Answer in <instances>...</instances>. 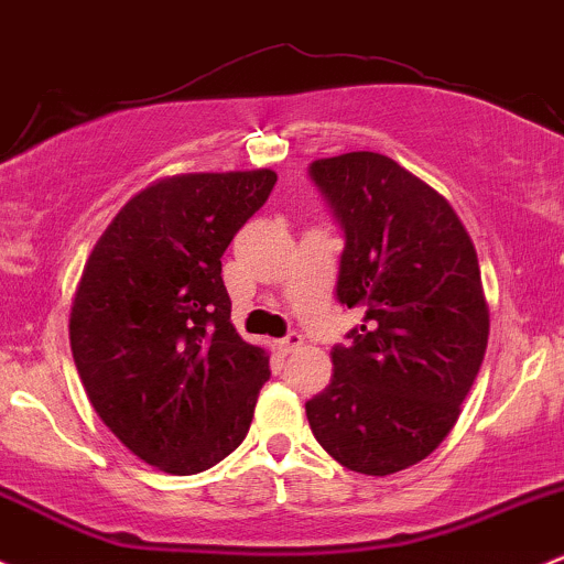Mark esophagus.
I'll use <instances>...</instances> for the list:
<instances>
[{
    "mask_svg": "<svg viewBox=\"0 0 564 564\" xmlns=\"http://www.w3.org/2000/svg\"><path fill=\"white\" fill-rule=\"evenodd\" d=\"M300 345H302V334L300 332H289L286 337L278 339V350L286 352V356H289V352H294L296 348H300Z\"/></svg>",
    "mask_w": 564,
    "mask_h": 564,
    "instance_id": "34e87169",
    "label": "esophagus"
}]
</instances>
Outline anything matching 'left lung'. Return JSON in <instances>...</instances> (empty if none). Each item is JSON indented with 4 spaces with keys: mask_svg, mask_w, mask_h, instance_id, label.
Instances as JSON below:
<instances>
[{
    "mask_svg": "<svg viewBox=\"0 0 564 564\" xmlns=\"http://www.w3.org/2000/svg\"><path fill=\"white\" fill-rule=\"evenodd\" d=\"M311 178L345 238L337 300L364 321L332 348L307 423L350 471H404L453 431L479 375L490 334L479 259L453 206L386 154L315 160Z\"/></svg>",
    "mask_w": 564,
    "mask_h": 564,
    "instance_id": "left-lung-1",
    "label": "left lung"
}]
</instances>
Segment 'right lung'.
<instances>
[{
  "label": "right lung",
  "mask_w": 564,
  "mask_h": 564,
  "mask_svg": "<svg viewBox=\"0 0 564 564\" xmlns=\"http://www.w3.org/2000/svg\"><path fill=\"white\" fill-rule=\"evenodd\" d=\"M275 182L270 169L163 178L85 262L69 318L79 380L107 429L165 474L225 460L270 380L268 352L230 324L221 253Z\"/></svg>",
  "instance_id": "right-lung-1"
}]
</instances>
